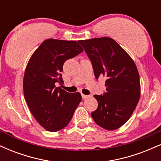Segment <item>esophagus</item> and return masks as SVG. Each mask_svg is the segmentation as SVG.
Masks as SVG:
<instances>
[{
    "label": "esophagus",
    "instance_id": "34e87169",
    "mask_svg": "<svg viewBox=\"0 0 161 161\" xmlns=\"http://www.w3.org/2000/svg\"><path fill=\"white\" fill-rule=\"evenodd\" d=\"M90 97L89 95H83V94H82V97L83 99L88 98V97Z\"/></svg>",
    "mask_w": 161,
    "mask_h": 161
}]
</instances>
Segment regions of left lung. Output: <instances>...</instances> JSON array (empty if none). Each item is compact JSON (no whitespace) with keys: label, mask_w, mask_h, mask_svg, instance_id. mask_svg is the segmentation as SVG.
Segmentation results:
<instances>
[{"label":"left lung","mask_w":161,"mask_h":161,"mask_svg":"<svg viewBox=\"0 0 161 161\" xmlns=\"http://www.w3.org/2000/svg\"><path fill=\"white\" fill-rule=\"evenodd\" d=\"M93 66L97 79L106 78V92L94 95L98 107L91 115L97 125L114 130L132 116L140 97V79L136 64L129 55L108 37L80 40Z\"/></svg>","instance_id":"1"}]
</instances>
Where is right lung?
<instances>
[{
    "label": "right lung",
    "instance_id": "obj_1",
    "mask_svg": "<svg viewBox=\"0 0 161 161\" xmlns=\"http://www.w3.org/2000/svg\"><path fill=\"white\" fill-rule=\"evenodd\" d=\"M83 51L75 41L47 39L35 51L25 68L24 97L38 123L50 132L69 124L79 103L80 93L62 89L61 72L66 60Z\"/></svg>",
    "mask_w": 161,
    "mask_h": 161
}]
</instances>
